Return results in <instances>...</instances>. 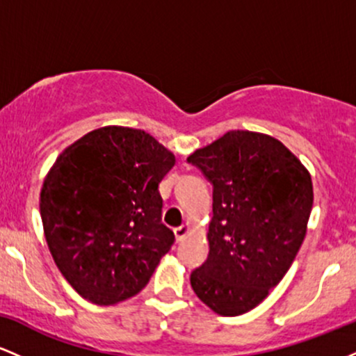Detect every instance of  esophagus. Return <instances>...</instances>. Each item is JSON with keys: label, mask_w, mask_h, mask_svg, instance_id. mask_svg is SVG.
Wrapping results in <instances>:
<instances>
[{"label": "esophagus", "mask_w": 356, "mask_h": 356, "mask_svg": "<svg viewBox=\"0 0 356 356\" xmlns=\"http://www.w3.org/2000/svg\"><path fill=\"white\" fill-rule=\"evenodd\" d=\"M191 232V226L189 224H182V226H179V227H175L174 229V234H175V239L177 241H182L184 238H186L187 234H189Z\"/></svg>", "instance_id": "obj_1"}]
</instances>
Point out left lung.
<instances>
[{"label":"left lung","instance_id":"left-lung-1","mask_svg":"<svg viewBox=\"0 0 356 356\" xmlns=\"http://www.w3.org/2000/svg\"><path fill=\"white\" fill-rule=\"evenodd\" d=\"M187 161L212 184L209 256L192 271V289L220 316L251 312L303 244L312 175L277 138L249 130H229Z\"/></svg>","mask_w":356,"mask_h":356}]
</instances>
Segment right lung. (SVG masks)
I'll return each instance as SVG.
<instances>
[{
    "label": "right lung",
    "instance_id": "right-lung-1",
    "mask_svg": "<svg viewBox=\"0 0 356 356\" xmlns=\"http://www.w3.org/2000/svg\"><path fill=\"white\" fill-rule=\"evenodd\" d=\"M175 157L150 134L108 125L56 157L40 192L44 239L72 288L117 305L149 283L174 244L159 184Z\"/></svg>",
    "mask_w": 356,
    "mask_h": 356
}]
</instances>
